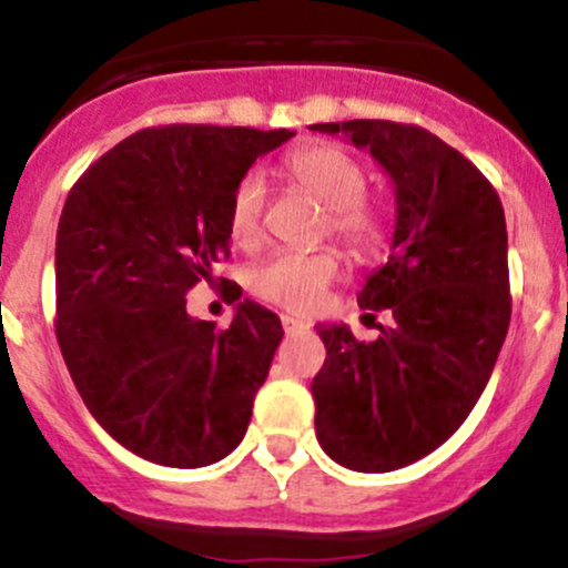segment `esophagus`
I'll return each instance as SVG.
<instances>
[{
    "label": "esophagus",
    "instance_id": "esophagus-1",
    "mask_svg": "<svg viewBox=\"0 0 568 568\" xmlns=\"http://www.w3.org/2000/svg\"><path fill=\"white\" fill-rule=\"evenodd\" d=\"M283 329L288 332H302V329H307V324L305 321H300V318H294V316H283Z\"/></svg>",
    "mask_w": 568,
    "mask_h": 568
}]
</instances>
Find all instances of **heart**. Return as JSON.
<instances>
[{"label": "heart", "instance_id": "1", "mask_svg": "<svg viewBox=\"0 0 568 568\" xmlns=\"http://www.w3.org/2000/svg\"><path fill=\"white\" fill-rule=\"evenodd\" d=\"M294 186L311 194L324 209L321 233L335 236L354 255H371L385 242V220L365 203V170L335 145H307L291 153L283 164ZM266 183L247 173L236 183L227 205V231L236 247H255L263 236ZM341 274V257L332 250L280 252L250 272L252 294L288 313H313L326 288Z\"/></svg>", "mask_w": 568, "mask_h": 568}]
</instances>
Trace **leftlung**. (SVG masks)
Wrapping results in <instances>:
<instances>
[{"label":"left lung","mask_w":568,"mask_h":568,"mask_svg":"<svg viewBox=\"0 0 568 568\" xmlns=\"http://www.w3.org/2000/svg\"><path fill=\"white\" fill-rule=\"evenodd\" d=\"M311 129L368 148L395 186L393 252L357 294L390 324L371 343L321 324L326 359L311 385L326 456L390 473L437 450L489 382L511 321L506 214L480 170L420 125Z\"/></svg>","instance_id":"obj_1"}]
</instances>
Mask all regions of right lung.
I'll use <instances>...</instances> for the list:
<instances>
[{"instance_id":"1","label":"right lung","mask_w":568,"mask_h":568,"mask_svg":"<svg viewBox=\"0 0 568 568\" xmlns=\"http://www.w3.org/2000/svg\"><path fill=\"white\" fill-rule=\"evenodd\" d=\"M288 129L159 125L125 136L68 192L57 225V343L90 415L131 454L205 467L244 439L283 341L244 300L227 329L186 313L231 255L227 205Z\"/></svg>"}]
</instances>
